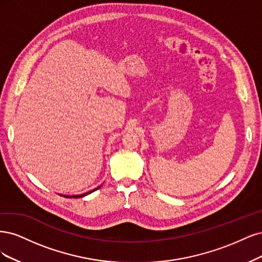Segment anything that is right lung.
<instances>
[{"mask_svg":"<svg viewBox=\"0 0 262 262\" xmlns=\"http://www.w3.org/2000/svg\"><path fill=\"white\" fill-rule=\"evenodd\" d=\"M101 186H99V187H97V188H95V189H92V190H90V191H88V192H85V193H81V195H73V196H65V195H63L64 197H66V198H80V197H85V196H87V195H89V193H91V192H94L95 190H97V189H99Z\"/></svg>","mask_w":262,"mask_h":262,"instance_id":"1","label":"right lung"}]
</instances>
